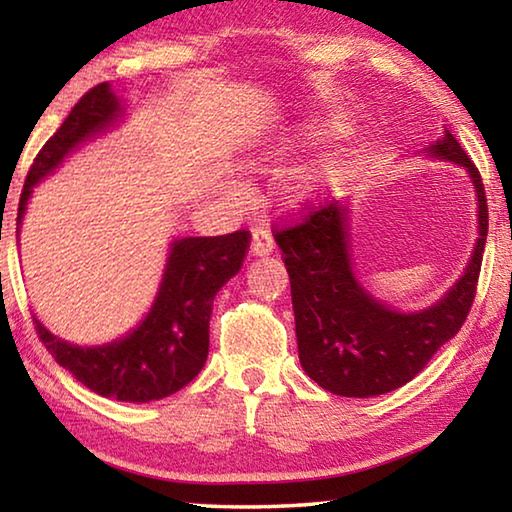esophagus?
I'll return each instance as SVG.
<instances>
[{
  "label": "esophagus",
  "instance_id": "esophagus-1",
  "mask_svg": "<svg viewBox=\"0 0 512 512\" xmlns=\"http://www.w3.org/2000/svg\"><path fill=\"white\" fill-rule=\"evenodd\" d=\"M273 246H275V241H273V235H271V230H266V228H255L253 230V241H250V253L253 255H271L273 253Z\"/></svg>",
  "mask_w": 512,
  "mask_h": 512
}]
</instances>
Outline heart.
<instances>
[{
    "label": "heart",
    "mask_w": 512,
    "mask_h": 512,
    "mask_svg": "<svg viewBox=\"0 0 512 512\" xmlns=\"http://www.w3.org/2000/svg\"><path fill=\"white\" fill-rule=\"evenodd\" d=\"M309 189H311V180L309 178H298L296 187H293V192H296V196H305Z\"/></svg>",
    "instance_id": "b5f03b06"
}]
</instances>
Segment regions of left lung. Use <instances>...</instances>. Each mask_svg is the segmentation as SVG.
Instances as JSON below:
<instances>
[{"instance_id": "8db88e82", "label": "left lung", "mask_w": 512, "mask_h": 512, "mask_svg": "<svg viewBox=\"0 0 512 512\" xmlns=\"http://www.w3.org/2000/svg\"><path fill=\"white\" fill-rule=\"evenodd\" d=\"M429 151L470 171L479 196L474 255L438 305L400 314L361 289L348 253V207L336 201L305 203L296 221L273 230L291 280L300 363L329 393L372 397L404 386L470 314L488 237V198L479 169L452 133Z\"/></svg>"}]
</instances>
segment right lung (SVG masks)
Masks as SVG:
<instances>
[{
    "instance_id": "add662e5",
    "label": "right lung",
    "mask_w": 512,
    "mask_h": 512,
    "mask_svg": "<svg viewBox=\"0 0 512 512\" xmlns=\"http://www.w3.org/2000/svg\"><path fill=\"white\" fill-rule=\"evenodd\" d=\"M119 112V99L108 83L94 85L83 94L33 160L20 194L17 225L27 210L33 185L54 171L83 140L110 126ZM248 248V230L178 239L149 316L126 339L103 348H79L60 341L38 318H33V325L51 357L90 391L119 402L162 400L187 386L205 366L214 296L244 266Z\"/></svg>"
}]
</instances>
